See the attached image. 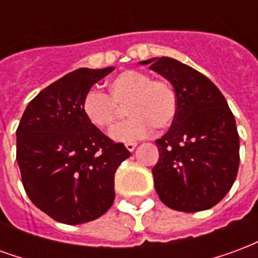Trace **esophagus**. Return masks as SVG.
Masks as SVG:
<instances>
[{
    "label": "esophagus",
    "instance_id": "34e87169",
    "mask_svg": "<svg viewBox=\"0 0 258 258\" xmlns=\"http://www.w3.org/2000/svg\"><path fill=\"white\" fill-rule=\"evenodd\" d=\"M125 148H127V151L133 152L135 148H137V144H135V142H127V144H125Z\"/></svg>",
    "mask_w": 258,
    "mask_h": 258
}]
</instances>
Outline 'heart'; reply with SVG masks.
<instances>
[{
    "mask_svg": "<svg viewBox=\"0 0 258 258\" xmlns=\"http://www.w3.org/2000/svg\"><path fill=\"white\" fill-rule=\"evenodd\" d=\"M109 97L98 90H90L83 98V113L96 128H107L117 118L120 108L131 117L109 131V137L117 142L142 140L153 127H170L177 116L178 103L173 88L160 80L138 70H125L109 83Z\"/></svg>",
    "mask_w": 258,
    "mask_h": 258,
    "instance_id": "1",
    "label": "heart"
}]
</instances>
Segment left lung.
<instances>
[{
    "instance_id": "obj_1",
    "label": "left lung",
    "mask_w": 258,
    "mask_h": 258,
    "mask_svg": "<svg viewBox=\"0 0 258 258\" xmlns=\"http://www.w3.org/2000/svg\"><path fill=\"white\" fill-rule=\"evenodd\" d=\"M173 85L178 110L171 128L156 140L155 189L170 209H211L228 194L239 168L236 123L221 91L206 76L167 56L142 60Z\"/></svg>"
}]
</instances>
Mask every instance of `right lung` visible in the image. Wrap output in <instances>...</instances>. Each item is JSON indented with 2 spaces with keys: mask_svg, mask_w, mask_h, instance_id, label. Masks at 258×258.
Returning a JSON list of instances; mask_svg holds the SVG:
<instances>
[{
  "mask_svg": "<svg viewBox=\"0 0 258 258\" xmlns=\"http://www.w3.org/2000/svg\"><path fill=\"white\" fill-rule=\"evenodd\" d=\"M114 68L68 73L27 105L16 130V160L29 199L55 221L77 225L103 216L114 200V173L131 156L94 127L83 98Z\"/></svg>",
  "mask_w": 258,
  "mask_h": 258,
  "instance_id": "right-lung-1",
  "label": "right lung"
}]
</instances>
